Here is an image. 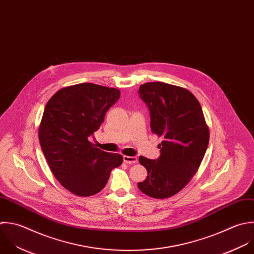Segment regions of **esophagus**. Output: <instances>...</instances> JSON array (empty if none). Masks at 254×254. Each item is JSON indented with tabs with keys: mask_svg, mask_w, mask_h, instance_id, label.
Masks as SVG:
<instances>
[{
	"mask_svg": "<svg viewBox=\"0 0 254 254\" xmlns=\"http://www.w3.org/2000/svg\"><path fill=\"white\" fill-rule=\"evenodd\" d=\"M124 161L126 163H128V164H134L136 163L138 160H137V157L136 156H127V155H125L124 156Z\"/></svg>",
	"mask_w": 254,
	"mask_h": 254,
	"instance_id": "1",
	"label": "esophagus"
}]
</instances>
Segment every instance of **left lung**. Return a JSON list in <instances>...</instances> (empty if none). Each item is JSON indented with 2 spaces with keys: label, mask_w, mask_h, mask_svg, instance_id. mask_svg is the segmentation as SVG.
Wrapping results in <instances>:
<instances>
[{
  "label": "left lung",
  "mask_w": 254,
  "mask_h": 254,
  "mask_svg": "<svg viewBox=\"0 0 254 254\" xmlns=\"http://www.w3.org/2000/svg\"><path fill=\"white\" fill-rule=\"evenodd\" d=\"M138 94L148 107L151 131L163 141L156 160L139 156L148 175L137 186L151 198H169L197 172L208 148L209 127L199 101L187 89L148 82L139 87Z\"/></svg>",
  "instance_id": "8db88e82"
}]
</instances>
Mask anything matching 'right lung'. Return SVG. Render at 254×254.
I'll list each match as a JSON object with an SVG mask.
<instances>
[{
  "instance_id": "1",
  "label": "right lung",
  "mask_w": 254,
  "mask_h": 254,
  "mask_svg": "<svg viewBox=\"0 0 254 254\" xmlns=\"http://www.w3.org/2000/svg\"><path fill=\"white\" fill-rule=\"evenodd\" d=\"M121 92L92 83L57 91L47 102L38 129L41 149L55 178L71 193L88 197L107 184L123 156L101 150L89 141Z\"/></svg>"
}]
</instances>
